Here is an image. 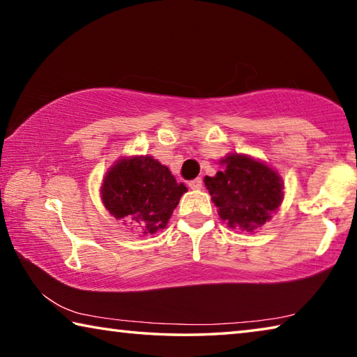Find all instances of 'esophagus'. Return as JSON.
I'll list each match as a JSON object with an SVG mask.
<instances>
[{
	"instance_id": "obj_1",
	"label": "esophagus",
	"mask_w": 357,
	"mask_h": 357,
	"mask_svg": "<svg viewBox=\"0 0 357 357\" xmlns=\"http://www.w3.org/2000/svg\"><path fill=\"white\" fill-rule=\"evenodd\" d=\"M189 187L192 190H200L202 187H203V181H202V178H197V179H192L190 183H189Z\"/></svg>"
}]
</instances>
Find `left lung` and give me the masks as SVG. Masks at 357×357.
Here are the masks:
<instances>
[{"mask_svg": "<svg viewBox=\"0 0 357 357\" xmlns=\"http://www.w3.org/2000/svg\"><path fill=\"white\" fill-rule=\"evenodd\" d=\"M219 164L222 170L215 176L203 179L219 217L229 228L257 233L280 208L285 197L282 176L247 154L229 153Z\"/></svg>", "mask_w": 357, "mask_h": 357, "instance_id": "1", "label": "left lung"}]
</instances>
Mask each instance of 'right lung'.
I'll use <instances>...</instances> for the list:
<instances>
[{
  "mask_svg": "<svg viewBox=\"0 0 357 357\" xmlns=\"http://www.w3.org/2000/svg\"><path fill=\"white\" fill-rule=\"evenodd\" d=\"M185 192L187 187L153 155L119 157L100 185L108 213L123 225L138 227L143 234L164 229Z\"/></svg>",
  "mask_w": 357,
  "mask_h": 357,
  "instance_id": "obj_1",
  "label": "right lung"
}]
</instances>
